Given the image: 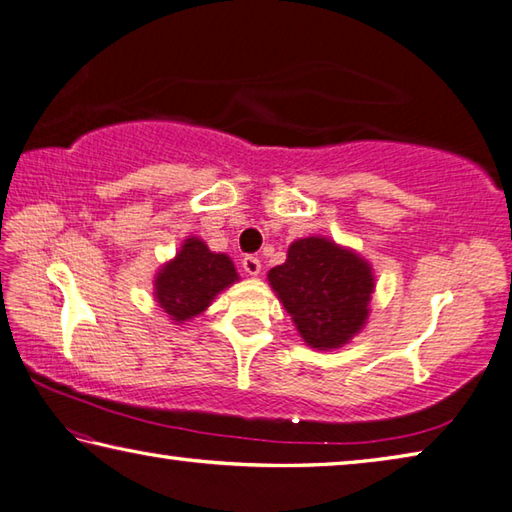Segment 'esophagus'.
I'll list each match as a JSON object with an SVG mask.
<instances>
[{
	"mask_svg": "<svg viewBox=\"0 0 512 512\" xmlns=\"http://www.w3.org/2000/svg\"><path fill=\"white\" fill-rule=\"evenodd\" d=\"M241 266H244V271L248 275H259V271H262V262H259L255 255H246L241 259Z\"/></svg>",
	"mask_w": 512,
	"mask_h": 512,
	"instance_id": "34e87169",
	"label": "esophagus"
}]
</instances>
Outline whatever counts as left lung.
<instances>
[{"label":"left lung","instance_id":"obj_1","mask_svg":"<svg viewBox=\"0 0 512 512\" xmlns=\"http://www.w3.org/2000/svg\"><path fill=\"white\" fill-rule=\"evenodd\" d=\"M268 284L309 348L336 350L368 323L375 273L368 259L327 237L296 239Z\"/></svg>","mask_w":512,"mask_h":512}]
</instances>
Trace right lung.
<instances>
[{"mask_svg":"<svg viewBox=\"0 0 512 512\" xmlns=\"http://www.w3.org/2000/svg\"><path fill=\"white\" fill-rule=\"evenodd\" d=\"M239 282L225 253H212L203 239L187 237L178 253L153 277V296L173 325L187 323L212 305L223 289Z\"/></svg>","mask_w":512,"mask_h":512,"instance_id":"1","label":"right lung"}]
</instances>
